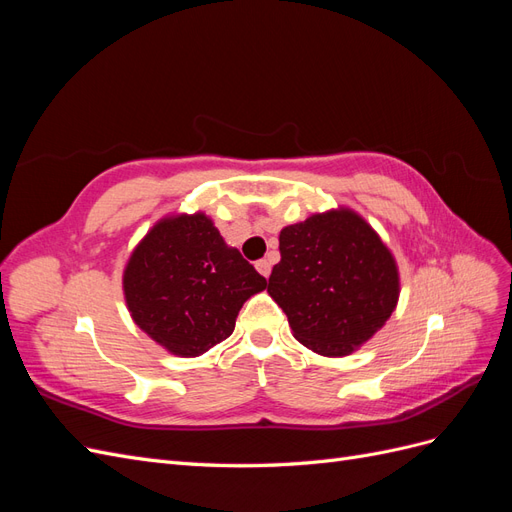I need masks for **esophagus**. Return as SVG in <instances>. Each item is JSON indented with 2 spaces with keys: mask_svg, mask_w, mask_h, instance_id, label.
I'll list each match as a JSON object with an SVG mask.
<instances>
[{
  "mask_svg": "<svg viewBox=\"0 0 512 512\" xmlns=\"http://www.w3.org/2000/svg\"><path fill=\"white\" fill-rule=\"evenodd\" d=\"M256 271L262 275V277H269L271 275V260L262 258L256 262Z\"/></svg>",
  "mask_w": 512,
  "mask_h": 512,
  "instance_id": "esophagus-1",
  "label": "esophagus"
}]
</instances>
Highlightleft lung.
I'll return each instance as SVG.
<instances>
[{
  "instance_id": "obj_1",
  "label": "left lung",
  "mask_w": 512,
  "mask_h": 512,
  "mask_svg": "<svg viewBox=\"0 0 512 512\" xmlns=\"http://www.w3.org/2000/svg\"><path fill=\"white\" fill-rule=\"evenodd\" d=\"M267 292L303 346L344 356L389 320L399 297L391 252L359 215L342 209L286 226Z\"/></svg>"
}]
</instances>
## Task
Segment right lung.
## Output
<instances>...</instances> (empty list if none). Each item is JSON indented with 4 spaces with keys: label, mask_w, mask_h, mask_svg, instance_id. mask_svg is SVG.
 Here are the masks:
<instances>
[{
    "label": "right lung",
    "mask_w": 512,
    "mask_h": 512,
    "mask_svg": "<svg viewBox=\"0 0 512 512\" xmlns=\"http://www.w3.org/2000/svg\"><path fill=\"white\" fill-rule=\"evenodd\" d=\"M262 277L203 213L162 220L136 247L123 292L134 322L160 346L198 356L224 342Z\"/></svg>",
    "instance_id": "right-lung-1"
}]
</instances>
